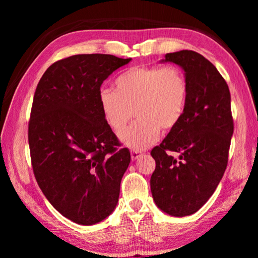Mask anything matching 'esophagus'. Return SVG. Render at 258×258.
<instances>
[{"instance_id":"obj_1","label":"esophagus","mask_w":258,"mask_h":258,"mask_svg":"<svg viewBox=\"0 0 258 258\" xmlns=\"http://www.w3.org/2000/svg\"><path fill=\"white\" fill-rule=\"evenodd\" d=\"M142 155H143L142 152L139 151V150H132V151H131V158H132V160H137Z\"/></svg>"}]
</instances>
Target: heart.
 Wrapping results in <instances>:
<instances>
[{
	"label": "heart",
	"instance_id": "b5f03b06",
	"mask_svg": "<svg viewBox=\"0 0 258 258\" xmlns=\"http://www.w3.org/2000/svg\"><path fill=\"white\" fill-rule=\"evenodd\" d=\"M189 84L176 66L134 67L115 80V91L101 89L99 104L103 118L113 132H123L133 115L138 119L120 135L131 149H146L169 132L184 116Z\"/></svg>",
	"mask_w": 258,
	"mask_h": 258
}]
</instances>
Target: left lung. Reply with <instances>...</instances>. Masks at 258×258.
I'll use <instances>...</instances> for the list:
<instances>
[{"mask_svg": "<svg viewBox=\"0 0 258 258\" xmlns=\"http://www.w3.org/2000/svg\"><path fill=\"white\" fill-rule=\"evenodd\" d=\"M163 61L184 71L189 99L180 124L151 150L150 187L161 211L182 217L199 211L223 177L233 134L231 95L216 67L197 52H173Z\"/></svg>", "mask_w": 258, "mask_h": 258, "instance_id": "1", "label": "left lung"}]
</instances>
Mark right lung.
Here are the masks:
<instances>
[{
	"mask_svg": "<svg viewBox=\"0 0 258 258\" xmlns=\"http://www.w3.org/2000/svg\"><path fill=\"white\" fill-rule=\"evenodd\" d=\"M130 61L68 56L46 69L35 91L28 123L34 175L52 206L77 224L99 223L118 203L131 154L104 120L99 92Z\"/></svg>",
	"mask_w": 258,
	"mask_h": 258,
	"instance_id": "1",
	"label": "right lung"
}]
</instances>
